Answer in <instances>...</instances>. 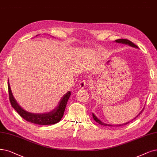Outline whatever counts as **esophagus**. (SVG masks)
<instances>
[{
    "instance_id": "34e87169",
    "label": "esophagus",
    "mask_w": 157,
    "mask_h": 157,
    "mask_svg": "<svg viewBox=\"0 0 157 157\" xmlns=\"http://www.w3.org/2000/svg\"><path fill=\"white\" fill-rule=\"evenodd\" d=\"M87 86V82L85 80H82L79 83V87L80 88L83 89L84 87H86V86Z\"/></svg>"
}]
</instances>
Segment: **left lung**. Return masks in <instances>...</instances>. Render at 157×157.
Listing matches in <instances>:
<instances>
[{"label":"left lung","mask_w":157,"mask_h":157,"mask_svg":"<svg viewBox=\"0 0 157 157\" xmlns=\"http://www.w3.org/2000/svg\"><path fill=\"white\" fill-rule=\"evenodd\" d=\"M115 42H118V43H122V44H128L129 46H131V47H133V48H138V46H136L135 44H133L132 42H131L130 40H128V39H117V40H115ZM144 108H143V109H144ZM143 109L139 113V115H138L137 116H136L135 118H134V119H135L138 116H139V115H140V113H141L142 112V111H143ZM93 118H94V120H95L97 122H98L99 124H101V125H102V126H122V125H126V124H128L129 122H126V123H125V124H120V125H116V126H115V125H113H113H110V124H105V123H104V122H102L101 121H100L99 119L95 115V114H93ZM134 119H133V120H134ZM132 120V121H133ZM130 122H131V121H130Z\"/></svg>","instance_id":"1"}]
</instances>
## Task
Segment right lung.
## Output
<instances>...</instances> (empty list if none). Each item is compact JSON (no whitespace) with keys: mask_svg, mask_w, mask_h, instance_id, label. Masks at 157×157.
Masks as SVG:
<instances>
[{"mask_svg":"<svg viewBox=\"0 0 157 157\" xmlns=\"http://www.w3.org/2000/svg\"><path fill=\"white\" fill-rule=\"evenodd\" d=\"M8 91L10 103L16 111L22 118L29 122L39 125H51L59 122L63 117L67 100L71 95V91L67 92L62 97L59 105L52 111L42 114H34L24 110L18 104L12 94L8 80Z\"/></svg>","mask_w":157,"mask_h":157,"instance_id":"1","label":"right lung"}]
</instances>
